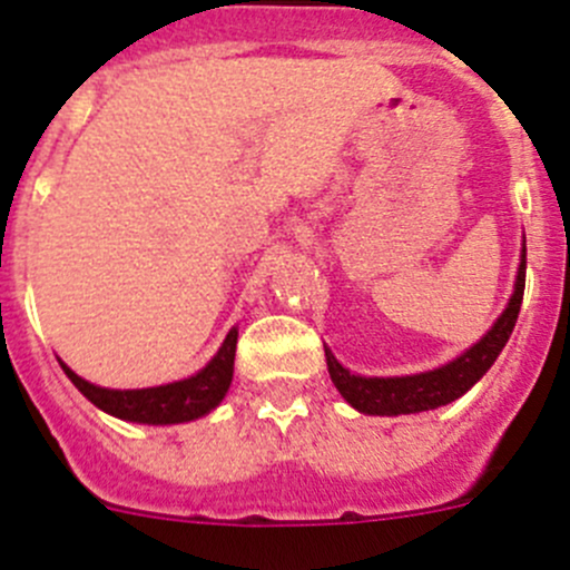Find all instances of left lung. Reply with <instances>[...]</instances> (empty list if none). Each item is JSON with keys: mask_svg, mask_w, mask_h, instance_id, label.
<instances>
[{"mask_svg": "<svg viewBox=\"0 0 570 570\" xmlns=\"http://www.w3.org/2000/svg\"><path fill=\"white\" fill-rule=\"evenodd\" d=\"M523 285H527V244L521 249V266H518L515 291L507 302L504 313L495 318L488 335H482L471 348H465L458 360L441 365L435 371L410 376H360L343 368L330 348L326 352V368H330L332 382L341 391V396L352 404L354 410L365 415H410L424 413V410L443 407L463 396L465 391L476 385L495 357L501 354L504 343L510 341L512 326H515L518 313L523 302Z\"/></svg>", "mask_w": 570, "mask_h": 570, "instance_id": "8db88e82", "label": "left lung"}]
</instances>
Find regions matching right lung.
<instances>
[{
  "label": "right lung",
  "mask_w": 570,
  "mask_h": 570,
  "mask_svg": "<svg viewBox=\"0 0 570 570\" xmlns=\"http://www.w3.org/2000/svg\"><path fill=\"white\" fill-rule=\"evenodd\" d=\"M235 343H238V330H229L224 337L222 348L216 357L199 371V374L188 376V380L168 382V385L157 387H138V391H112V387H99L94 382L82 380L66 363L60 368L66 371L77 391L96 404L105 413L116 415L121 421H132V424H185L207 415L222 404L227 396L229 382H233V365H235Z\"/></svg>",
  "instance_id": "add662e5"
}]
</instances>
